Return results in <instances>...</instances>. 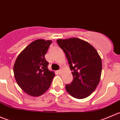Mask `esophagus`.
<instances>
[{"label": "esophagus", "mask_w": 120, "mask_h": 120, "mask_svg": "<svg viewBox=\"0 0 120 120\" xmlns=\"http://www.w3.org/2000/svg\"><path fill=\"white\" fill-rule=\"evenodd\" d=\"M62 69H60V70H59V71H58V72H59V74H61V72H62Z\"/></svg>", "instance_id": "34e87169"}]
</instances>
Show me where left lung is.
Instances as JSON below:
<instances>
[{
    "label": "left lung",
    "mask_w": 120,
    "mask_h": 120,
    "mask_svg": "<svg viewBox=\"0 0 120 120\" xmlns=\"http://www.w3.org/2000/svg\"><path fill=\"white\" fill-rule=\"evenodd\" d=\"M67 58L73 81L66 85L72 97L82 99L91 95L100 80L101 59L97 50L88 42L77 38L57 40Z\"/></svg>",
    "instance_id": "1"
}]
</instances>
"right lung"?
Listing matches in <instances>:
<instances>
[{
  "label": "right lung",
  "instance_id": "1",
  "mask_svg": "<svg viewBox=\"0 0 120 120\" xmlns=\"http://www.w3.org/2000/svg\"><path fill=\"white\" fill-rule=\"evenodd\" d=\"M52 41L39 39L31 42L19 54L13 71L17 83L32 96L43 95L50 86L55 74L48 68L45 55Z\"/></svg>",
  "mask_w": 120,
  "mask_h": 120
}]
</instances>
